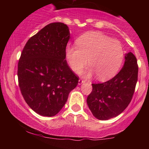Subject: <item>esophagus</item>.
Listing matches in <instances>:
<instances>
[{"label":"esophagus","instance_id":"1","mask_svg":"<svg viewBox=\"0 0 149 149\" xmlns=\"http://www.w3.org/2000/svg\"><path fill=\"white\" fill-rule=\"evenodd\" d=\"M85 82V80H83V79H79V80H78V85L83 84V83H84Z\"/></svg>","mask_w":149,"mask_h":149}]
</instances>
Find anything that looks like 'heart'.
I'll use <instances>...</instances> for the list:
<instances>
[{
	"label": "heart",
	"instance_id": "b5f03b06",
	"mask_svg": "<svg viewBox=\"0 0 149 149\" xmlns=\"http://www.w3.org/2000/svg\"><path fill=\"white\" fill-rule=\"evenodd\" d=\"M76 46H69L66 50V59L75 73L80 72L88 60L90 68L85 75L95 73L98 79L107 80L115 76L122 65L125 53L121 42L100 32L82 36Z\"/></svg>",
	"mask_w": 149,
	"mask_h": 149
}]
</instances>
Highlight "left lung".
<instances>
[{
    "label": "left lung",
    "instance_id": "obj_1",
    "mask_svg": "<svg viewBox=\"0 0 149 149\" xmlns=\"http://www.w3.org/2000/svg\"><path fill=\"white\" fill-rule=\"evenodd\" d=\"M122 69L111 80L92 83L87 104L93 116L102 120L116 117L130 103L138 79L136 58L130 52L125 56Z\"/></svg>",
    "mask_w": 149,
    "mask_h": 149
}]
</instances>
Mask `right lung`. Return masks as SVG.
Segmentation results:
<instances>
[{"mask_svg":"<svg viewBox=\"0 0 149 149\" xmlns=\"http://www.w3.org/2000/svg\"><path fill=\"white\" fill-rule=\"evenodd\" d=\"M69 37L67 25L49 24L29 39L22 52L17 68L20 91L40 116L57 114L78 85L79 77L65 59Z\"/></svg>","mask_w":149,"mask_h":149,"instance_id":"add662e5","label":"right lung"}]
</instances>
